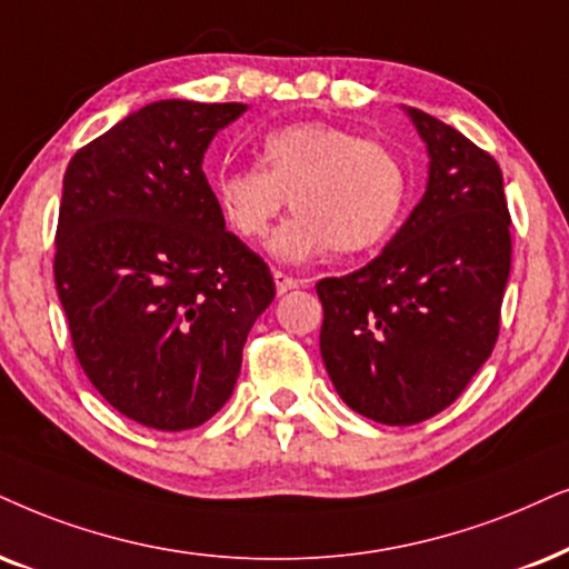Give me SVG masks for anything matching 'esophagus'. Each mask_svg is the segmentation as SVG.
<instances>
[{
    "mask_svg": "<svg viewBox=\"0 0 569 569\" xmlns=\"http://www.w3.org/2000/svg\"><path fill=\"white\" fill-rule=\"evenodd\" d=\"M272 280H276V291L278 293L299 289V280L291 278V276H286V272H280V270H272Z\"/></svg>",
    "mask_w": 569,
    "mask_h": 569,
    "instance_id": "1",
    "label": "esophagus"
}]
</instances>
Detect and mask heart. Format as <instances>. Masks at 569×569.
I'll return each mask as SVG.
<instances>
[{
	"label": "heart",
	"mask_w": 569,
	"mask_h": 569,
	"mask_svg": "<svg viewBox=\"0 0 569 569\" xmlns=\"http://www.w3.org/2000/svg\"><path fill=\"white\" fill-rule=\"evenodd\" d=\"M220 218L241 239H262L291 199L297 212L272 233L270 254L307 262L333 247L376 249L407 201V170L383 143L326 123H293L264 136L260 168L220 172Z\"/></svg>",
	"instance_id": "b5f03b06"
}]
</instances>
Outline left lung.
Returning a JSON list of instances; mask_svg holds the SVG:
<instances>
[{"label": "left lung", "mask_w": 569, "mask_h": 569, "mask_svg": "<svg viewBox=\"0 0 569 569\" xmlns=\"http://www.w3.org/2000/svg\"><path fill=\"white\" fill-rule=\"evenodd\" d=\"M428 183L376 260L318 283L320 355L338 397L383 426H415L465 391L499 336L512 239L491 154L405 107Z\"/></svg>", "instance_id": "8db88e82"}]
</instances>
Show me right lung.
Returning a JSON list of instances; mask_svg holds the SVG:
<instances>
[{
    "label": "right lung",
    "instance_id": "1",
    "mask_svg": "<svg viewBox=\"0 0 569 569\" xmlns=\"http://www.w3.org/2000/svg\"><path fill=\"white\" fill-rule=\"evenodd\" d=\"M247 110L160 99L64 170L54 283L76 357L147 428H197L231 399L249 330L276 297L201 172L214 133Z\"/></svg>",
    "mask_w": 569,
    "mask_h": 569
}]
</instances>
